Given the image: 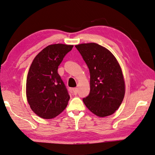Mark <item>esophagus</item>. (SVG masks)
Returning a JSON list of instances; mask_svg holds the SVG:
<instances>
[{
    "label": "esophagus",
    "instance_id": "1",
    "mask_svg": "<svg viewBox=\"0 0 155 155\" xmlns=\"http://www.w3.org/2000/svg\"><path fill=\"white\" fill-rule=\"evenodd\" d=\"M72 91H73V92H74V94L76 95L77 93H78V88H74L72 89Z\"/></svg>",
    "mask_w": 155,
    "mask_h": 155
}]
</instances>
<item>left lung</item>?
Returning a JSON list of instances; mask_svg holds the SVG:
<instances>
[{"mask_svg": "<svg viewBox=\"0 0 155 155\" xmlns=\"http://www.w3.org/2000/svg\"><path fill=\"white\" fill-rule=\"evenodd\" d=\"M90 71L91 91L83 98L93 114L106 117L114 114L125 96V84L122 70L115 56L106 48L94 43L75 46Z\"/></svg>", "mask_w": 155, "mask_h": 155, "instance_id": "left-lung-1", "label": "left lung"}]
</instances>
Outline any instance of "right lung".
I'll use <instances>...</instances> for the list:
<instances>
[{"mask_svg": "<svg viewBox=\"0 0 155 155\" xmlns=\"http://www.w3.org/2000/svg\"><path fill=\"white\" fill-rule=\"evenodd\" d=\"M73 46L64 44L48 45L31 63L26 79V98L31 109L41 118H55L68 105L70 96L58 69Z\"/></svg>", "mask_w": 155, "mask_h": 155, "instance_id": "1", "label": "right lung"}]
</instances>
